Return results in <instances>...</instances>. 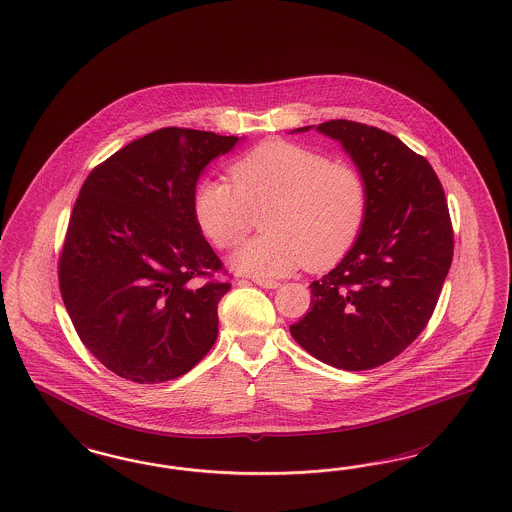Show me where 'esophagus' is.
I'll return each mask as SVG.
<instances>
[{
	"label": "esophagus",
	"mask_w": 512,
	"mask_h": 512,
	"mask_svg": "<svg viewBox=\"0 0 512 512\" xmlns=\"http://www.w3.org/2000/svg\"><path fill=\"white\" fill-rule=\"evenodd\" d=\"M254 282H256L258 286H262V288H267V290H275V288L281 286V282L271 281V279H260V277H256Z\"/></svg>",
	"instance_id": "esophagus-1"
}]
</instances>
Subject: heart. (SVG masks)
Instances as JSON below:
<instances>
[{
    "label": "heart",
    "instance_id": "heart-1",
    "mask_svg": "<svg viewBox=\"0 0 512 512\" xmlns=\"http://www.w3.org/2000/svg\"><path fill=\"white\" fill-rule=\"evenodd\" d=\"M231 181L199 182L192 209L199 230L216 247L237 245L254 211L264 209L265 233L231 254V265L254 277H281L307 265L322 269L345 256L363 228L369 192L354 165L331 162L318 150L269 139L230 167Z\"/></svg>",
    "mask_w": 512,
    "mask_h": 512
}]
</instances>
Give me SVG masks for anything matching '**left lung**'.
Segmentation results:
<instances>
[{
  "label": "left lung",
  "mask_w": 512,
  "mask_h": 512,
  "mask_svg": "<svg viewBox=\"0 0 512 512\" xmlns=\"http://www.w3.org/2000/svg\"><path fill=\"white\" fill-rule=\"evenodd\" d=\"M316 130L350 154L369 207L347 256L311 282V311L290 333L320 362L373 369L409 347L435 311L454 254L445 190L428 160L392 133L352 120Z\"/></svg>",
  "instance_id": "obj_1"
}]
</instances>
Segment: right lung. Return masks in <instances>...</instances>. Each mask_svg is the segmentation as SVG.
Wrapping results in <instances>:
<instances>
[{
    "mask_svg": "<svg viewBox=\"0 0 512 512\" xmlns=\"http://www.w3.org/2000/svg\"><path fill=\"white\" fill-rule=\"evenodd\" d=\"M239 137L162 128L86 177L58 260L60 292L84 347L122 379L188 373L215 345L230 282L201 235L192 199L201 171ZM198 278L208 282L195 286Z\"/></svg>",
    "mask_w": 512,
    "mask_h": 512,
    "instance_id": "1",
    "label": "right lung"
}]
</instances>
